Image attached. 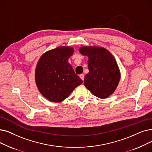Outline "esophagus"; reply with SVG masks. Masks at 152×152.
Instances as JSON below:
<instances>
[{"label":"esophagus","instance_id":"obj_1","mask_svg":"<svg viewBox=\"0 0 152 152\" xmlns=\"http://www.w3.org/2000/svg\"><path fill=\"white\" fill-rule=\"evenodd\" d=\"M80 77H81V80H82L83 81H84V74H81V75H80Z\"/></svg>","mask_w":152,"mask_h":152}]
</instances>
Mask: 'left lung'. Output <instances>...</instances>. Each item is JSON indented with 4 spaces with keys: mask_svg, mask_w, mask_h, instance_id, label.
Listing matches in <instances>:
<instances>
[{
    "mask_svg": "<svg viewBox=\"0 0 152 152\" xmlns=\"http://www.w3.org/2000/svg\"><path fill=\"white\" fill-rule=\"evenodd\" d=\"M80 52L89 58V72L84 81L86 88L97 97H109L120 80V71L115 58L108 50L102 47H83Z\"/></svg>",
    "mask_w": 152,
    "mask_h": 152,
    "instance_id": "8db88e82",
    "label": "left lung"
}]
</instances>
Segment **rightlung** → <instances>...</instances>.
Segmentation results:
<instances>
[{"label": "right lung", "mask_w": 152, "mask_h": 152, "mask_svg": "<svg viewBox=\"0 0 152 152\" xmlns=\"http://www.w3.org/2000/svg\"><path fill=\"white\" fill-rule=\"evenodd\" d=\"M73 52L71 47H57L46 52L37 63V86L41 94L51 102L64 101L83 83L68 63Z\"/></svg>", "instance_id": "1"}]
</instances>
